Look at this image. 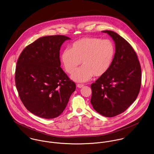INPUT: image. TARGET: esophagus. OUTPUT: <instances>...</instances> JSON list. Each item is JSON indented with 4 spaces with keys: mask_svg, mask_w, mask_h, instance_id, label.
Wrapping results in <instances>:
<instances>
[{
    "mask_svg": "<svg viewBox=\"0 0 154 154\" xmlns=\"http://www.w3.org/2000/svg\"><path fill=\"white\" fill-rule=\"evenodd\" d=\"M83 85H82V84H77V88H83Z\"/></svg>",
    "mask_w": 154,
    "mask_h": 154,
    "instance_id": "34e87169",
    "label": "esophagus"
}]
</instances>
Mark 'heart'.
<instances>
[{
  "label": "heart",
  "instance_id": "heart-1",
  "mask_svg": "<svg viewBox=\"0 0 154 154\" xmlns=\"http://www.w3.org/2000/svg\"><path fill=\"white\" fill-rule=\"evenodd\" d=\"M115 46L109 39L85 37L72 43L61 54L65 70L72 73L82 62L84 66L71 75L77 82H85L105 75L111 66L115 56Z\"/></svg>",
  "mask_w": 154,
  "mask_h": 154
}]
</instances>
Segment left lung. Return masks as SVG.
Here are the masks:
<instances>
[{
	"label": "left lung",
	"mask_w": 154,
	"mask_h": 154,
	"mask_svg": "<svg viewBox=\"0 0 154 154\" xmlns=\"http://www.w3.org/2000/svg\"><path fill=\"white\" fill-rule=\"evenodd\" d=\"M102 32L114 41L116 53L108 71L91 85V102L98 113L112 117L124 112L136 99L141 85V67L128 42L116 32Z\"/></svg>",
	"instance_id": "8db88e82"
}]
</instances>
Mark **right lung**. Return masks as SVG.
I'll list each match as a JSON object with an SVG mask.
<instances>
[{"instance_id":"add662e5","label":"right lung","mask_w":154,"mask_h":154,"mask_svg":"<svg viewBox=\"0 0 154 154\" xmlns=\"http://www.w3.org/2000/svg\"><path fill=\"white\" fill-rule=\"evenodd\" d=\"M68 37L62 35L40 37L20 54L15 69V85L26 108L45 119L61 115L75 83L62 70L60 59L62 45Z\"/></svg>"}]
</instances>
